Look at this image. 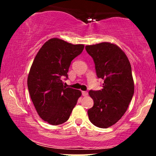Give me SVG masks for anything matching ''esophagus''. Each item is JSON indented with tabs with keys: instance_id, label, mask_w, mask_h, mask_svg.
Segmentation results:
<instances>
[{
	"instance_id": "esophagus-1",
	"label": "esophagus",
	"mask_w": 156,
	"mask_h": 156,
	"mask_svg": "<svg viewBox=\"0 0 156 156\" xmlns=\"http://www.w3.org/2000/svg\"><path fill=\"white\" fill-rule=\"evenodd\" d=\"M82 95L84 96V97L87 96V95H88V92H85V91H83V92H82Z\"/></svg>"
}]
</instances>
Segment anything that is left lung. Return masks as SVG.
Wrapping results in <instances>:
<instances>
[{"mask_svg":"<svg viewBox=\"0 0 156 156\" xmlns=\"http://www.w3.org/2000/svg\"><path fill=\"white\" fill-rule=\"evenodd\" d=\"M92 57L98 78L104 81L101 90H90L94 105L88 110L93 125L107 128L124 115L134 93L131 66L125 53L117 45L109 42L87 45Z\"/></svg>","mask_w":156,"mask_h":156,"instance_id":"1","label":"left lung"}]
</instances>
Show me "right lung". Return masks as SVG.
Segmentation results:
<instances>
[{
  "label": "right lung",
  "mask_w": 156,
  "mask_h": 156,
  "mask_svg": "<svg viewBox=\"0 0 156 156\" xmlns=\"http://www.w3.org/2000/svg\"><path fill=\"white\" fill-rule=\"evenodd\" d=\"M83 44L58 38L49 39L39 49L28 76V88L39 116L53 125L68 120L81 92L66 87L71 62L82 53Z\"/></svg>",
  "instance_id": "right-lung-1"
}]
</instances>
